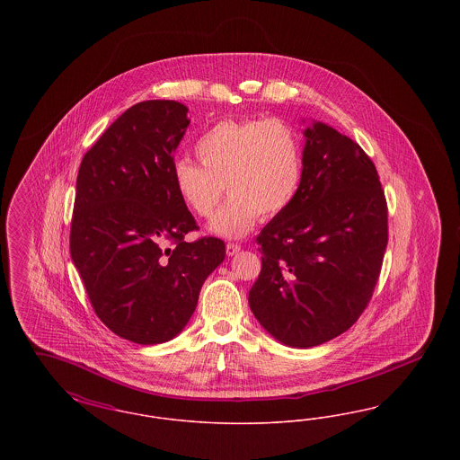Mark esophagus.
I'll use <instances>...</instances> for the list:
<instances>
[{"instance_id": "obj_1", "label": "esophagus", "mask_w": 460, "mask_h": 460, "mask_svg": "<svg viewBox=\"0 0 460 460\" xmlns=\"http://www.w3.org/2000/svg\"><path fill=\"white\" fill-rule=\"evenodd\" d=\"M241 246L238 243H227L226 244V253L229 255V257H233V255H236V253H240Z\"/></svg>"}]
</instances>
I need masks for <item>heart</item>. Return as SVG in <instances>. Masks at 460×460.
I'll list each match as a JSON object with an SVG mask.
<instances>
[{
  "instance_id": "1",
  "label": "heart",
  "mask_w": 460,
  "mask_h": 460,
  "mask_svg": "<svg viewBox=\"0 0 460 460\" xmlns=\"http://www.w3.org/2000/svg\"><path fill=\"white\" fill-rule=\"evenodd\" d=\"M201 166L188 158L172 165L181 201L199 217L217 207L224 184L231 197L208 222L220 238H243L263 217L285 212L304 179V145L281 119L220 120L198 137Z\"/></svg>"
}]
</instances>
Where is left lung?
<instances>
[{
  "mask_svg": "<svg viewBox=\"0 0 460 460\" xmlns=\"http://www.w3.org/2000/svg\"><path fill=\"white\" fill-rule=\"evenodd\" d=\"M295 201L259 234L262 270L248 293L274 340L310 349L360 317L388 244V208L376 167L349 136L312 120Z\"/></svg>",
  "mask_w": 460,
  "mask_h": 460,
  "instance_id": "obj_1",
  "label": "left lung"
}]
</instances>
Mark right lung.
<instances>
[{"mask_svg": "<svg viewBox=\"0 0 460 460\" xmlns=\"http://www.w3.org/2000/svg\"><path fill=\"white\" fill-rule=\"evenodd\" d=\"M188 126L182 103H136L100 136L77 174L72 262L102 323L137 345L165 343L186 328L201 286L226 257L217 238L184 241L197 222L175 193L172 165Z\"/></svg>", "mask_w": 460, "mask_h": 460, "instance_id": "1", "label": "right lung"}]
</instances>
